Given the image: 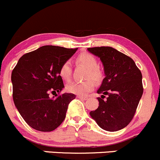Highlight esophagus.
Returning a JSON list of instances; mask_svg holds the SVG:
<instances>
[{"label":"esophagus","instance_id":"34e87169","mask_svg":"<svg viewBox=\"0 0 160 160\" xmlns=\"http://www.w3.org/2000/svg\"><path fill=\"white\" fill-rule=\"evenodd\" d=\"M78 98L80 99H83V100H87L88 97L87 96H82V95H78Z\"/></svg>","mask_w":160,"mask_h":160}]
</instances>
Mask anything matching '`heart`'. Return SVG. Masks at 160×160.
<instances>
[{"mask_svg":"<svg viewBox=\"0 0 160 160\" xmlns=\"http://www.w3.org/2000/svg\"><path fill=\"white\" fill-rule=\"evenodd\" d=\"M76 62L87 68L86 78L88 79L82 82H71L66 86L68 92L82 95L92 91L94 88V81L100 82L103 78V72L98 66V60L92 54L82 52L76 58ZM72 67L69 61H65L59 67V75L63 81L68 82L71 78ZM92 79V80L91 78Z\"/></svg>","mask_w":160,"mask_h":160,"instance_id":"1","label":"heart"}]
</instances>
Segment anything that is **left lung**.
<instances>
[{
  "label": "left lung",
  "instance_id": "1",
  "mask_svg": "<svg viewBox=\"0 0 160 160\" xmlns=\"http://www.w3.org/2000/svg\"><path fill=\"white\" fill-rule=\"evenodd\" d=\"M100 57L105 78L98 93L99 106L90 115L101 128L118 131L127 127L134 117L143 92L142 73L130 57L110 46L88 48Z\"/></svg>",
  "mask_w": 160,
  "mask_h": 160
}]
</instances>
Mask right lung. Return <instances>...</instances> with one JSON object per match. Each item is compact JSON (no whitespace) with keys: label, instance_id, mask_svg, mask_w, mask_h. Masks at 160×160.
<instances>
[{"label":"right lung","instance_id":"add662e5","mask_svg":"<svg viewBox=\"0 0 160 160\" xmlns=\"http://www.w3.org/2000/svg\"><path fill=\"white\" fill-rule=\"evenodd\" d=\"M77 49L42 46L22 56L12 71L13 102L32 128L42 132L52 131L66 118L68 104L75 95L60 94L64 84L59 69L62 63L70 59ZM49 93H56V98L50 99Z\"/></svg>","mask_w":160,"mask_h":160}]
</instances>
